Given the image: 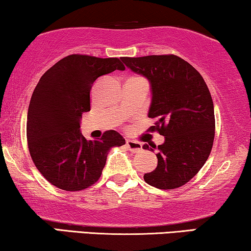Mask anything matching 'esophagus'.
Instances as JSON below:
<instances>
[{
	"label": "esophagus",
	"mask_w": 251,
	"mask_h": 251,
	"mask_svg": "<svg viewBox=\"0 0 251 251\" xmlns=\"http://www.w3.org/2000/svg\"><path fill=\"white\" fill-rule=\"evenodd\" d=\"M126 145L128 147L129 151H131L133 153H137V152H140V151L143 150V145L138 142H135V140H126Z\"/></svg>",
	"instance_id": "esophagus-1"
}]
</instances>
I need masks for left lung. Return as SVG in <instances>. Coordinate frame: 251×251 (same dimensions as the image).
Masks as SVG:
<instances>
[{"label":"left lung","mask_w":251,"mask_h":251,"mask_svg":"<svg viewBox=\"0 0 251 251\" xmlns=\"http://www.w3.org/2000/svg\"><path fill=\"white\" fill-rule=\"evenodd\" d=\"M126 66L149 78L152 104L147 131L166 137L157 150V167L144 180L160 190L183 186L210 155L215 138V113L210 91L201 74L175 54L122 57ZM144 150L153 149L145 144Z\"/></svg>","instance_id":"obj_1"}]
</instances>
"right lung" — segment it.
I'll return each instance as SVG.
<instances>
[{"label": "right lung", "instance_id": "add662e5", "mask_svg": "<svg viewBox=\"0 0 251 251\" xmlns=\"http://www.w3.org/2000/svg\"><path fill=\"white\" fill-rule=\"evenodd\" d=\"M115 70H126L119 58L70 54L34 89L26 126L29 154L41 175L60 190L82 191L97 183L109 149L126 144L114 130L89 142L80 133L82 114L90 111L92 84Z\"/></svg>", "mask_w": 251, "mask_h": 251}]
</instances>
